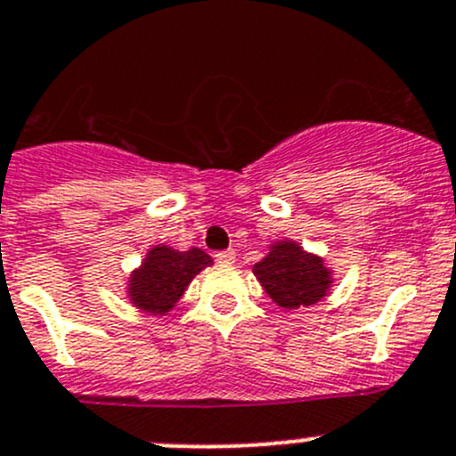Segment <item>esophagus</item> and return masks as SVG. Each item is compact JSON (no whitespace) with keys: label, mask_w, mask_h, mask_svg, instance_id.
<instances>
[{"label":"esophagus","mask_w":456,"mask_h":456,"mask_svg":"<svg viewBox=\"0 0 456 456\" xmlns=\"http://www.w3.org/2000/svg\"><path fill=\"white\" fill-rule=\"evenodd\" d=\"M216 263L220 265H232L233 260H236V251L233 249H224V251H216Z\"/></svg>","instance_id":"esophagus-1"}]
</instances>
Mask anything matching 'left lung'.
<instances>
[{"label":"left lung","mask_w":456,"mask_h":456,"mask_svg":"<svg viewBox=\"0 0 456 456\" xmlns=\"http://www.w3.org/2000/svg\"><path fill=\"white\" fill-rule=\"evenodd\" d=\"M254 273L273 303L285 309L318 303L331 285L322 260L287 240L272 245V251L254 265Z\"/></svg>","instance_id":"1"}]
</instances>
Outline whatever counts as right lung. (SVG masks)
Returning a JSON list of instances; mask_svg holds the SVG:
<instances>
[{
	"mask_svg": "<svg viewBox=\"0 0 456 456\" xmlns=\"http://www.w3.org/2000/svg\"><path fill=\"white\" fill-rule=\"evenodd\" d=\"M211 265V256L202 249L175 251L171 247H153L142 267L129 281V296L135 307L149 314H167L198 272Z\"/></svg>",
	"mask_w": 456,
	"mask_h": 456,
	"instance_id": "add662e5",
	"label": "right lung"
}]
</instances>
